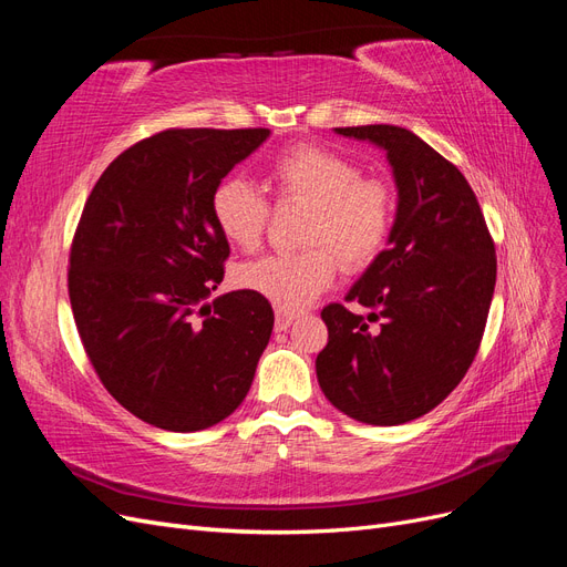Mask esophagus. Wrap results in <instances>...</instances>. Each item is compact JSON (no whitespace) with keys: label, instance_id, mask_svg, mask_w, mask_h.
I'll use <instances>...</instances> for the list:
<instances>
[{"label":"esophagus","instance_id":"esophagus-1","mask_svg":"<svg viewBox=\"0 0 567 567\" xmlns=\"http://www.w3.org/2000/svg\"><path fill=\"white\" fill-rule=\"evenodd\" d=\"M298 317L293 312H284V310H277V319H274V329L277 331H286L290 323H293Z\"/></svg>","mask_w":567,"mask_h":567}]
</instances>
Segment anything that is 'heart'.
<instances>
[{"label":"heart","mask_w":567,"mask_h":567,"mask_svg":"<svg viewBox=\"0 0 567 567\" xmlns=\"http://www.w3.org/2000/svg\"><path fill=\"white\" fill-rule=\"evenodd\" d=\"M269 184L281 200L310 205L302 241L315 248L267 255L244 265L236 271L238 288L284 312H298L333 284L338 262L346 269H362L383 250L392 227V194L383 182L362 177L350 158L321 146H296L269 165ZM210 210L231 246L252 250L262 241L269 203L248 179H221Z\"/></svg>","instance_id":"1"}]
</instances>
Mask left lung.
<instances>
[{
  "label": "left lung",
  "instance_id": "1",
  "mask_svg": "<svg viewBox=\"0 0 567 567\" xmlns=\"http://www.w3.org/2000/svg\"><path fill=\"white\" fill-rule=\"evenodd\" d=\"M333 132L385 153L398 208L388 248L346 296L371 312L338 302L321 310L329 342L317 379L350 419L400 425L435 409L475 359L494 296V244L466 177L421 136L394 125Z\"/></svg>",
  "mask_w": 567,
  "mask_h": 567
}]
</instances>
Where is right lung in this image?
Wrapping results in <instances>:
<instances>
[{
  "instance_id": "right-lung-1",
  "label": "right lung",
  "mask_w": 567,
  "mask_h": 567,
  "mask_svg": "<svg viewBox=\"0 0 567 567\" xmlns=\"http://www.w3.org/2000/svg\"><path fill=\"white\" fill-rule=\"evenodd\" d=\"M269 134H153L120 153L84 203L68 271L78 333L113 398L163 431H205L234 414L269 342L265 298L210 300L229 257L213 192Z\"/></svg>"
}]
</instances>
